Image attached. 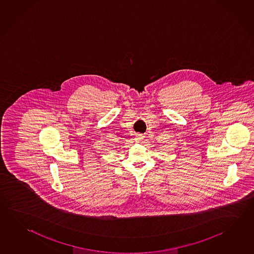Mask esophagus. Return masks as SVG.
<instances>
[{
  "mask_svg": "<svg viewBox=\"0 0 254 254\" xmlns=\"http://www.w3.org/2000/svg\"><path fill=\"white\" fill-rule=\"evenodd\" d=\"M136 136H137L138 140H142V139H143V135H142V133H139Z\"/></svg>",
  "mask_w": 254,
  "mask_h": 254,
  "instance_id": "obj_1",
  "label": "esophagus"
}]
</instances>
